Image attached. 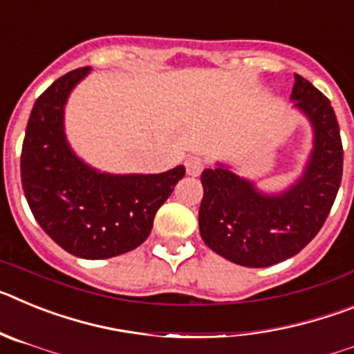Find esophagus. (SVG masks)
I'll return each mask as SVG.
<instances>
[{
    "label": "esophagus",
    "mask_w": 354,
    "mask_h": 354,
    "mask_svg": "<svg viewBox=\"0 0 354 354\" xmlns=\"http://www.w3.org/2000/svg\"><path fill=\"white\" fill-rule=\"evenodd\" d=\"M184 165H186L187 175H192V177H196V175L202 174V170H204L205 167L204 159L200 158V156H189Z\"/></svg>",
    "instance_id": "obj_1"
}]
</instances>
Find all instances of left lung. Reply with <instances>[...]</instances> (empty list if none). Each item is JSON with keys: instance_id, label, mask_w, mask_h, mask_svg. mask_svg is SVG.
Here are the masks:
<instances>
[{"instance_id": "8db88e82", "label": "left lung", "mask_w": 354, "mask_h": 354, "mask_svg": "<svg viewBox=\"0 0 354 354\" xmlns=\"http://www.w3.org/2000/svg\"><path fill=\"white\" fill-rule=\"evenodd\" d=\"M290 99L314 127V149L289 189L262 193L223 165L207 168L200 177V236L234 264L268 268L290 259L317 236L335 202L344 162L335 111L328 97L299 74H294Z\"/></svg>"}]
</instances>
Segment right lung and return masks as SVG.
<instances>
[{
    "instance_id": "obj_1",
    "label": "right lung",
    "mask_w": 354,
    "mask_h": 354,
    "mask_svg": "<svg viewBox=\"0 0 354 354\" xmlns=\"http://www.w3.org/2000/svg\"><path fill=\"white\" fill-rule=\"evenodd\" d=\"M88 72L90 67L67 72L35 101L21 152V180L44 232L65 252L99 261L142 245L186 168L113 175L81 161L65 138L64 108Z\"/></svg>"
}]
</instances>
